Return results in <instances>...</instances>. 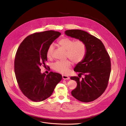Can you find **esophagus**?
<instances>
[{
    "label": "esophagus",
    "instance_id": "obj_1",
    "mask_svg": "<svg viewBox=\"0 0 126 126\" xmlns=\"http://www.w3.org/2000/svg\"><path fill=\"white\" fill-rule=\"evenodd\" d=\"M62 78L64 79V80H69L70 79L68 76H66V75H62Z\"/></svg>",
    "mask_w": 126,
    "mask_h": 126
}]
</instances>
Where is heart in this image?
<instances>
[{"mask_svg":"<svg viewBox=\"0 0 126 126\" xmlns=\"http://www.w3.org/2000/svg\"><path fill=\"white\" fill-rule=\"evenodd\" d=\"M58 45L61 48L66 50V57L75 63H79L84 59L87 52V47L85 43L81 40L75 42L73 39L63 37L58 41ZM54 47L51 44L47 48L46 55L48 58H51ZM72 62L70 60L58 61L53 65L54 69L61 74H67L71 67Z\"/></svg>","mask_w":126,"mask_h":126,"instance_id":"heart-1","label":"heart"}]
</instances>
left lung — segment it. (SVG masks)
<instances>
[{
    "mask_svg": "<svg viewBox=\"0 0 126 126\" xmlns=\"http://www.w3.org/2000/svg\"><path fill=\"white\" fill-rule=\"evenodd\" d=\"M65 35L85 43L87 47L86 55L83 60L78 63L74 71L80 77H71V80L77 81V87L71 94L82 102H90L100 97L106 89L111 72L110 57L105 46L100 39L81 30H69Z\"/></svg>",
    "mask_w": 126,
    "mask_h": 126,
    "instance_id": "left-lung-1",
    "label": "left lung"
}]
</instances>
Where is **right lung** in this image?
Here are the masks:
<instances>
[{"instance_id": "right-lung-1", "label": "right lung", "mask_w": 126, "mask_h": 126, "mask_svg": "<svg viewBox=\"0 0 126 126\" xmlns=\"http://www.w3.org/2000/svg\"><path fill=\"white\" fill-rule=\"evenodd\" d=\"M54 31L32 34L21 42L16 52L14 70L19 88L30 100L41 102L49 97L62 79L52 71L42 74L40 66L45 65L49 46L61 35Z\"/></svg>"}]
</instances>
